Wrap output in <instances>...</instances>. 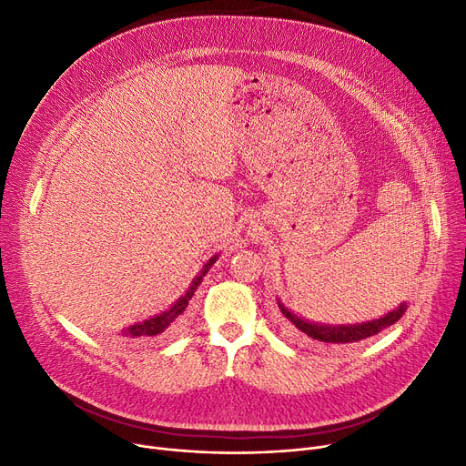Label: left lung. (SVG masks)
<instances>
[{"instance_id":"obj_1","label":"left lung","mask_w":466,"mask_h":466,"mask_svg":"<svg viewBox=\"0 0 466 466\" xmlns=\"http://www.w3.org/2000/svg\"><path fill=\"white\" fill-rule=\"evenodd\" d=\"M281 313L287 317V319L295 325L304 336L315 339V341H325V344H351V341H359L364 338H370L378 332H381L385 327L395 325L400 317L406 311V306H399L397 309H393L390 313H387L381 319L370 321V323H362V325H350V327H327V325H315V323H308L302 321L300 317H297L295 313H290L283 304H279Z\"/></svg>"}]
</instances>
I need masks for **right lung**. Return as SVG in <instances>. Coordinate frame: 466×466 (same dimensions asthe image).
I'll return each mask as SVG.
<instances>
[{
  "label": "right lung",
  "instance_id": "obj_1",
  "mask_svg": "<svg viewBox=\"0 0 466 466\" xmlns=\"http://www.w3.org/2000/svg\"><path fill=\"white\" fill-rule=\"evenodd\" d=\"M215 258H217V257H213V258L204 266V270L200 272L198 278L194 279V283L190 285V289L187 290L185 297H181L167 311H164V313H160V315H157V317H151V319L141 321V323H137V325H132V327L128 329V336H132V338H151V336L162 334L164 330H167L171 325H174V323L179 319V315L187 309L188 300L194 297V290L198 289V285L202 283L204 276L208 274V270L213 266Z\"/></svg>",
  "mask_w": 466,
  "mask_h": 466
}]
</instances>
